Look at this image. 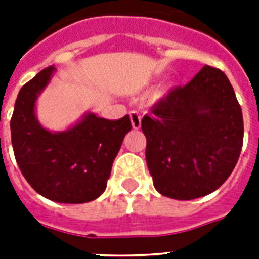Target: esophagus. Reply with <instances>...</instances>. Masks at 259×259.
Segmentation results:
<instances>
[{
    "instance_id": "1",
    "label": "esophagus",
    "mask_w": 259,
    "mask_h": 259,
    "mask_svg": "<svg viewBox=\"0 0 259 259\" xmlns=\"http://www.w3.org/2000/svg\"><path fill=\"white\" fill-rule=\"evenodd\" d=\"M130 121H132L133 129H140V127H141V115H140V113L136 111V110L130 111Z\"/></svg>"
}]
</instances>
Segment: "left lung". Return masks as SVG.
I'll return each mask as SVG.
<instances>
[{
    "instance_id": "left-lung-1",
    "label": "left lung",
    "mask_w": 259,
    "mask_h": 259,
    "mask_svg": "<svg viewBox=\"0 0 259 259\" xmlns=\"http://www.w3.org/2000/svg\"><path fill=\"white\" fill-rule=\"evenodd\" d=\"M141 129L154 188L176 200L217 191L243 145V117L233 86L225 72L209 66L161 98L142 118Z\"/></svg>"
}]
</instances>
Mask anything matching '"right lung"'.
<instances>
[{"instance_id":"right-lung-1","label":"right lung","mask_w":259,"mask_h":259,"mask_svg":"<svg viewBox=\"0 0 259 259\" xmlns=\"http://www.w3.org/2000/svg\"><path fill=\"white\" fill-rule=\"evenodd\" d=\"M55 70L47 67L20 90L10 119L12 145L18 168L36 192L58 203L80 204L103 193L132 123L129 115L110 121L87 113L64 132L44 129L34 106Z\"/></svg>"}]
</instances>
